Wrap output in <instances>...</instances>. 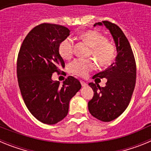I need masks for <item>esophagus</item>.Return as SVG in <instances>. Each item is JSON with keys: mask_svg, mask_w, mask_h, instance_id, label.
Listing matches in <instances>:
<instances>
[{"mask_svg": "<svg viewBox=\"0 0 151 151\" xmlns=\"http://www.w3.org/2000/svg\"><path fill=\"white\" fill-rule=\"evenodd\" d=\"M80 82H81V85H82V87H85V86H87V83L85 82H83V81H80Z\"/></svg>", "mask_w": 151, "mask_h": 151, "instance_id": "1", "label": "esophagus"}]
</instances>
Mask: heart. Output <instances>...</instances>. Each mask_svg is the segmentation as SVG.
<instances>
[{"mask_svg": "<svg viewBox=\"0 0 151 151\" xmlns=\"http://www.w3.org/2000/svg\"><path fill=\"white\" fill-rule=\"evenodd\" d=\"M79 37L90 45L89 54L95 58L99 66H110L115 60L116 47L101 32L95 30H87L82 32ZM58 50L60 55L63 59L69 60L74 53V41L70 38H65L60 43ZM94 68L95 61L93 59H76L69 65V71L75 76L85 77Z\"/></svg>", "mask_w": 151, "mask_h": 151, "instance_id": "heart-1", "label": "heart"}]
</instances>
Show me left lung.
<instances>
[{"instance_id": "8db88e82", "label": "left lung", "mask_w": 151, "mask_h": 151, "mask_svg": "<svg viewBox=\"0 0 151 151\" xmlns=\"http://www.w3.org/2000/svg\"><path fill=\"white\" fill-rule=\"evenodd\" d=\"M103 24L113 35L118 54L110 67L93 76L96 79L106 78V86L88 84L94 96L88 106L93 116L102 122H110L119 116L130 103L136 82V63L130 44L120 28L106 20L94 26Z\"/></svg>"}]
</instances>
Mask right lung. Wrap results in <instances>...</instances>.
Instances as JSON below:
<instances>
[{
  "instance_id": "right-lung-1",
  "label": "right lung",
  "mask_w": 151,
  "mask_h": 151,
  "mask_svg": "<svg viewBox=\"0 0 151 151\" xmlns=\"http://www.w3.org/2000/svg\"><path fill=\"white\" fill-rule=\"evenodd\" d=\"M70 30L60 25L41 23L33 28L22 41L17 57L19 87L28 110L40 122L54 125L69 112V103L82 88L77 78L69 76L63 85L52 81L65 63L59 45Z\"/></svg>"
}]
</instances>
